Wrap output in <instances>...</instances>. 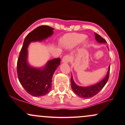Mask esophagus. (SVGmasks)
I'll list each match as a JSON object with an SVG mask.
<instances>
[{"label":"esophagus","mask_w":125,"mask_h":125,"mask_svg":"<svg viewBox=\"0 0 125 125\" xmlns=\"http://www.w3.org/2000/svg\"><path fill=\"white\" fill-rule=\"evenodd\" d=\"M71 58L70 57V56L69 55H65L63 57L62 60V62L64 63H68L70 61H71Z\"/></svg>","instance_id":"esophagus-1"}]
</instances>
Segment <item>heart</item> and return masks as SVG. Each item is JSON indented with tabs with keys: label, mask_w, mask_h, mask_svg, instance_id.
Here are the masks:
<instances>
[{
	"label": "heart",
	"mask_w": 125,
	"mask_h": 125,
	"mask_svg": "<svg viewBox=\"0 0 125 125\" xmlns=\"http://www.w3.org/2000/svg\"><path fill=\"white\" fill-rule=\"evenodd\" d=\"M85 38L86 35L83 33H69L61 39V43L64 47L72 49L80 45L83 42L84 45H86L89 41Z\"/></svg>",
	"instance_id": "obj_1"
}]
</instances>
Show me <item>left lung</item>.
<instances>
[{
	"instance_id": "1",
	"label": "left lung",
	"mask_w": 125,
	"mask_h": 125,
	"mask_svg": "<svg viewBox=\"0 0 125 125\" xmlns=\"http://www.w3.org/2000/svg\"><path fill=\"white\" fill-rule=\"evenodd\" d=\"M94 35L95 38H96V41L97 42L102 43V44L107 43L106 40H104L102 36L99 35L96 32L94 33ZM109 71H110V65L109 66V69H108L106 75L103 80H102L100 81L95 84L86 87L79 86V85H77L74 82L73 76H71V88H72L74 93L76 94L77 96H79L80 97L84 98V99H88V98L92 97L95 96L99 93L106 84L109 77Z\"/></svg>"
}]
</instances>
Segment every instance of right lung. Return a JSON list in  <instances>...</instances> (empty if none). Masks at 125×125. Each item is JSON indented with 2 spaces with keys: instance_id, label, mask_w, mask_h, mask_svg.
<instances>
[{
  "instance_id": "obj_1",
  "label": "right lung",
  "mask_w": 125,
  "mask_h": 125,
  "mask_svg": "<svg viewBox=\"0 0 125 125\" xmlns=\"http://www.w3.org/2000/svg\"><path fill=\"white\" fill-rule=\"evenodd\" d=\"M54 28L48 26L37 27L26 35L23 41L17 62L18 79L29 94L35 97L44 96L51 90L53 74L61 62L60 58L48 61L41 68L33 67L28 61V47L32 42H41L51 36Z\"/></svg>"
}]
</instances>
